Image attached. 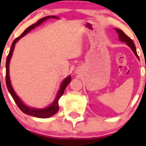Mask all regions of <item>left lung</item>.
Here are the masks:
<instances>
[{"label": "left lung", "mask_w": 146, "mask_h": 146, "mask_svg": "<svg viewBox=\"0 0 146 146\" xmlns=\"http://www.w3.org/2000/svg\"><path fill=\"white\" fill-rule=\"evenodd\" d=\"M115 30L117 32L118 35H119V38L121 42H126L128 45H129L131 49L133 50L134 53H135V54L136 55V57H138V55H137V53H136V46H135V44L133 43V41L129 37H128L126 34H125L123 32L121 29H115Z\"/></svg>", "instance_id": "obj_1"}]
</instances>
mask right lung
I'll use <instances>...</instances> for the list:
<instances>
[{
	"label": "right lung",
	"mask_w": 146,
	"mask_h": 146,
	"mask_svg": "<svg viewBox=\"0 0 146 146\" xmlns=\"http://www.w3.org/2000/svg\"><path fill=\"white\" fill-rule=\"evenodd\" d=\"M50 17H51V18H57V17H54V16H50V17H44V18H42V19H40L36 23L33 24V25H32V26H30L29 27H28V28L26 29V30L24 31L23 33H22L19 37H17V38H15L14 41L13 42L11 48H10V52H9V54H8L7 57V60H6V69H7V70H6V85H7V87L8 91H9V92H10L11 96H12L13 100H14V102H16V104H17V106L19 107V108L20 109L23 113L38 118L50 117H51V116H53L54 114H55V113L58 111V109H59V106H58V100H59L60 98L61 97L62 95L64 94V90L66 89V87L67 86V85L70 82V76H69L68 77L66 78V79L63 81V82H62L61 84V86H60V89L59 92H58V93H57V97H56V98H55V100L54 101V102L51 104L50 106H49L48 108H46L44 109L31 108H29V107L26 106V105L22 102L21 100L19 99V98L17 96V94L15 93V92L13 91V89L12 86L10 84V76H9V63H10V58H11V56H12L13 49H14L15 44L17 43V41H18L19 38H21L22 37H23L24 35H26V34H27L29 31L32 30L33 29H34L37 26H39L42 22H44V20L49 19Z\"/></svg>",
	"instance_id": "right-lung-1"
}]
</instances>
